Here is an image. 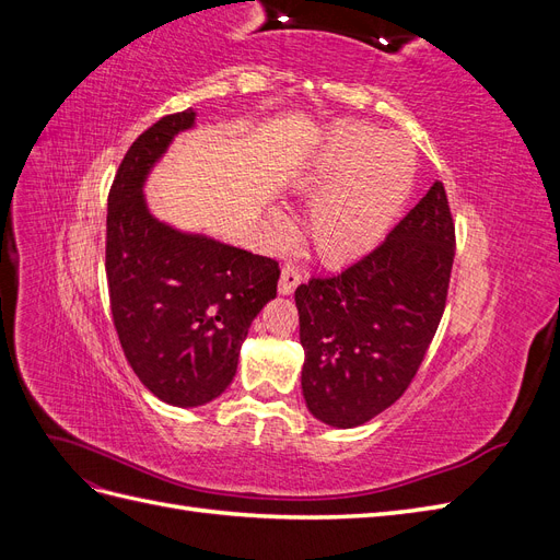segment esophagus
<instances>
[{"label": "esophagus", "mask_w": 560, "mask_h": 560, "mask_svg": "<svg viewBox=\"0 0 560 560\" xmlns=\"http://www.w3.org/2000/svg\"><path fill=\"white\" fill-rule=\"evenodd\" d=\"M301 284V273L294 264H284L282 273H280V282H278V292L282 296H290L296 287Z\"/></svg>", "instance_id": "obj_1"}]
</instances>
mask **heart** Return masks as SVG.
<instances>
[{
    "label": "heart",
    "mask_w": 560,
    "mask_h": 560,
    "mask_svg": "<svg viewBox=\"0 0 560 560\" xmlns=\"http://www.w3.org/2000/svg\"><path fill=\"white\" fill-rule=\"evenodd\" d=\"M416 154L397 132H376L364 124H341L317 151L296 191L313 198L306 233L317 257L348 264L374 249L395 224L413 189ZM276 235L284 238L292 222L270 212Z\"/></svg>",
    "instance_id": "heart-1"
}]
</instances>
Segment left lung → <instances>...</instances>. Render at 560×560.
Listing matches in <instances>:
<instances>
[{
  "label": "left lung",
  "mask_w": 560,
  "mask_h": 560,
  "mask_svg": "<svg viewBox=\"0 0 560 560\" xmlns=\"http://www.w3.org/2000/svg\"><path fill=\"white\" fill-rule=\"evenodd\" d=\"M455 226L442 182L366 257L299 284L301 387L331 428H358L411 385L446 308Z\"/></svg>",
  "instance_id": "obj_1"
}]
</instances>
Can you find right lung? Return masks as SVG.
Here are the masks:
<instances>
[{"instance_id": "obj_1", "label": "right lung", "mask_w": 560, "mask_h": 560, "mask_svg": "<svg viewBox=\"0 0 560 560\" xmlns=\"http://www.w3.org/2000/svg\"><path fill=\"white\" fill-rule=\"evenodd\" d=\"M196 112L163 116L135 140L107 206L105 268L126 360L151 395L191 409L217 399L238 369L252 319L276 299L278 261L184 233L149 212L144 182Z\"/></svg>"}]
</instances>
